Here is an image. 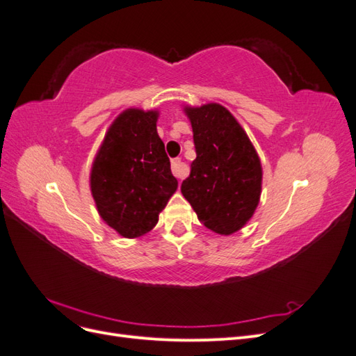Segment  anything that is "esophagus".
Instances as JSON below:
<instances>
[{"instance_id":"esophagus-1","label":"esophagus","mask_w":356,"mask_h":356,"mask_svg":"<svg viewBox=\"0 0 356 356\" xmlns=\"http://www.w3.org/2000/svg\"><path fill=\"white\" fill-rule=\"evenodd\" d=\"M172 174H174L178 179H182L186 175H187V166L182 163L181 159H174L172 160Z\"/></svg>"}]
</instances>
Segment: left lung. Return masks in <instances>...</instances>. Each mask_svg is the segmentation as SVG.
Masks as SVG:
<instances>
[{
	"mask_svg": "<svg viewBox=\"0 0 356 356\" xmlns=\"http://www.w3.org/2000/svg\"><path fill=\"white\" fill-rule=\"evenodd\" d=\"M196 159L181 193L209 230L230 236L243 229L260 203L263 168L234 115L217 102L184 106Z\"/></svg>",
	"mask_w": 356,
	"mask_h": 356,
	"instance_id": "1",
	"label": "left lung"
}]
</instances>
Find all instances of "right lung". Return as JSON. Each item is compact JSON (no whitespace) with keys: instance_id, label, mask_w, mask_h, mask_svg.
I'll use <instances>...</instances> for the list:
<instances>
[{"instance_id":"1","label":"right lung","mask_w":356,"mask_h":356,"mask_svg":"<svg viewBox=\"0 0 356 356\" xmlns=\"http://www.w3.org/2000/svg\"><path fill=\"white\" fill-rule=\"evenodd\" d=\"M157 118L159 110L122 111L92 161L90 191L99 217L127 239L152 232L178 188Z\"/></svg>"}]
</instances>
